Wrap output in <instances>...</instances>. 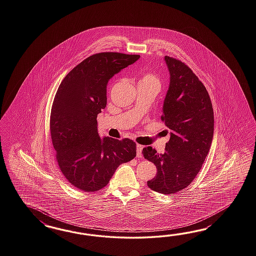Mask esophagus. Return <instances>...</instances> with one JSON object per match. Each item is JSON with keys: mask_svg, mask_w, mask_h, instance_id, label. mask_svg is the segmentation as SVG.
Instances as JSON below:
<instances>
[{"mask_svg": "<svg viewBox=\"0 0 256 256\" xmlns=\"http://www.w3.org/2000/svg\"><path fill=\"white\" fill-rule=\"evenodd\" d=\"M137 156L138 157H142V149H144V146L142 145H140V144H137Z\"/></svg>", "mask_w": 256, "mask_h": 256, "instance_id": "esophagus-1", "label": "esophagus"}]
</instances>
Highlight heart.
I'll return each mask as SVG.
<instances>
[{
    "mask_svg": "<svg viewBox=\"0 0 256 256\" xmlns=\"http://www.w3.org/2000/svg\"><path fill=\"white\" fill-rule=\"evenodd\" d=\"M138 85H144V86L154 88L158 92L161 88V80L157 76L154 75L152 73H144L140 76Z\"/></svg>",
    "mask_w": 256,
    "mask_h": 256,
    "instance_id": "1",
    "label": "heart"
}]
</instances>
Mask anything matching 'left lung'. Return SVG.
Listing matches in <instances>:
<instances>
[{
	"instance_id": "8db88e82",
	"label": "left lung",
	"mask_w": 256,
	"mask_h": 256,
	"mask_svg": "<svg viewBox=\"0 0 256 256\" xmlns=\"http://www.w3.org/2000/svg\"><path fill=\"white\" fill-rule=\"evenodd\" d=\"M164 61L170 83L161 119L171 130L170 138L164 154L150 146L142 154L157 168L148 187L171 194L188 187L202 168L212 144L214 111L206 88L192 70L173 57L164 56Z\"/></svg>"
}]
</instances>
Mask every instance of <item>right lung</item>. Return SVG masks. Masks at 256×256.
Returning <instances> with one entry per match:
<instances>
[{
  "label": "right lung",
  "mask_w": 256,
  "mask_h": 256,
  "mask_svg": "<svg viewBox=\"0 0 256 256\" xmlns=\"http://www.w3.org/2000/svg\"><path fill=\"white\" fill-rule=\"evenodd\" d=\"M140 57L96 54L72 69L57 90L50 111V138L62 174L80 190L92 192L106 187L119 166L136 156L132 140L100 138L97 116L106 108L109 80Z\"/></svg>",
  "instance_id": "obj_1"
}]
</instances>
